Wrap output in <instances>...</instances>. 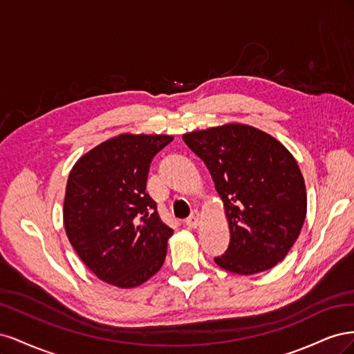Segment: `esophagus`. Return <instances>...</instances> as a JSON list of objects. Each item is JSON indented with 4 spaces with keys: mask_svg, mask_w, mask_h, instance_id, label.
<instances>
[{
    "mask_svg": "<svg viewBox=\"0 0 354 354\" xmlns=\"http://www.w3.org/2000/svg\"><path fill=\"white\" fill-rule=\"evenodd\" d=\"M201 224V212L199 211H194L190 214V217L186 220V226L189 229H196Z\"/></svg>",
    "mask_w": 354,
    "mask_h": 354,
    "instance_id": "1",
    "label": "esophagus"
}]
</instances>
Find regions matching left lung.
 I'll use <instances>...</instances> for the list:
<instances>
[{"instance_id": "obj_1", "label": "left lung", "mask_w": 354, "mask_h": 354, "mask_svg": "<svg viewBox=\"0 0 354 354\" xmlns=\"http://www.w3.org/2000/svg\"><path fill=\"white\" fill-rule=\"evenodd\" d=\"M209 169L230 229L221 269L250 276L282 261L307 214L304 177L295 158L270 134L230 122L183 134Z\"/></svg>"}]
</instances>
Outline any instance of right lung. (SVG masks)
<instances>
[{
  "mask_svg": "<svg viewBox=\"0 0 354 354\" xmlns=\"http://www.w3.org/2000/svg\"><path fill=\"white\" fill-rule=\"evenodd\" d=\"M167 134L122 133L93 147L72 167L63 223L73 250L100 281L136 288L159 272L173 229L146 194L152 158Z\"/></svg>",
  "mask_w": 354,
  "mask_h": 354,
  "instance_id": "right-lung-1",
  "label": "right lung"
}]
</instances>
